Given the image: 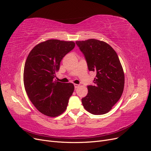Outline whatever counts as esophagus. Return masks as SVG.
I'll use <instances>...</instances> for the list:
<instances>
[{"instance_id":"34e87169","label":"esophagus","mask_w":151,"mask_h":151,"mask_svg":"<svg viewBox=\"0 0 151 151\" xmlns=\"http://www.w3.org/2000/svg\"><path fill=\"white\" fill-rule=\"evenodd\" d=\"M74 87H75V89H77V88H78L79 87V84H74Z\"/></svg>"}]
</instances>
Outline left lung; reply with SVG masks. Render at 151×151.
<instances>
[{
	"label": "left lung",
	"instance_id": "left-lung-1",
	"mask_svg": "<svg viewBox=\"0 0 151 151\" xmlns=\"http://www.w3.org/2000/svg\"><path fill=\"white\" fill-rule=\"evenodd\" d=\"M83 53L89 71L96 72L94 84L82 99L84 108L93 115L111 110L122 96L125 76L117 53L108 43L95 39L76 42Z\"/></svg>",
	"mask_w": 151,
	"mask_h": 151
}]
</instances>
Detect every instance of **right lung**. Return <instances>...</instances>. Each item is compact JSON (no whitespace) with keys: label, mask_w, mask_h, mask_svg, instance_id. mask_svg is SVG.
I'll use <instances>...</instances> for the list:
<instances>
[{"label":"right lung","mask_w":151,"mask_h":151,"mask_svg":"<svg viewBox=\"0 0 151 151\" xmlns=\"http://www.w3.org/2000/svg\"><path fill=\"white\" fill-rule=\"evenodd\" d=\"M75 45L74 42L48 40L36 45L27 57L23 74L26 92L31 103L43 115L57 116L67 108L74 86L54 78L63 57Z\"/></svg>","instance_id":"right-lung-1"}]
</instances>
